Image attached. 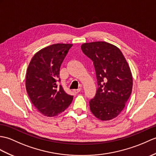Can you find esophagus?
Returning a JSON list of instances; mask_svg holds the SVG:
<instances>
[{
    "instance_id": "obj_1",
    "label": "esophagus",
    "mask_w": 156,
    "mask_h": 156,
    "mask_svg": "<svg viewBox=\"0 0 156 156\" xmlns=\"http://www.w3.org/2000/svg\"><path fill=\"white\" fill-rule=\"evenodd\" d=\"M80 91H81V88H78V89L74 90H73V92H74V93H76V94H77V93L80 92Z\"/></svg>"
}]
</instances>
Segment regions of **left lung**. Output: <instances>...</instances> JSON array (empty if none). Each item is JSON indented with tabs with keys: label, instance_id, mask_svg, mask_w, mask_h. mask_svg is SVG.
I'll return each instance as SVG.
<instances>
[{
	"label": "left lung",
	"instance_id": "left-lung-1",
	"mask_svg": "<svg viewBox=\"0 0 156 156\" xmlns=\"http://www.w3.org/2000/svg\"><path fill=\"white\" fill-rule=\"evenodd\" d=\"M82 52L93 61L98 88L90 100L92 113L101 120L117 117L131 95V70L121 50L106 42L84 43Z\"/></svg>",
	"mask_w": 156,
	"mask_h": 156
}]
</instances>
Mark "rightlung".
<instances>
[{
	"label": "right lung",
	"instance_id": "add662e5",
	"mask_svg": "<svg viewBox=\"0 0 156 156\" xmlns=\"http://www.w3.org/2000/svg\"><path fill=\"white\" fill-rule=\"evenodd\" d=\"M72 46L54 44L36 53L27 68L26 89L31 102L39 112L48 117L58 115L70 106L73 96L59 85L60 68Z\"/></svg>",
	"mask_w": 156,
	"mask_h": 156
}]
</instances>
